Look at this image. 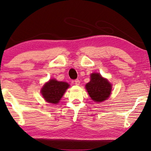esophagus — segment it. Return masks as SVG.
Instances as JSON below:
<instances>
[{
	"label": "esophagus",
	"mask_w": 151,
	"mask_h": 151,
	"mask_svg": "<svg viewBox=\"0 0 151 151\" xmlns=\"http://www.w3.org/2000/svg\"><path fill=\"white\" fill-rule=\"evenodd\" d=\"M74 83H75V84L76 85H79L80 84V80H74Z\"/></svg>",
	"instance_id": "1"
}]
</instances>
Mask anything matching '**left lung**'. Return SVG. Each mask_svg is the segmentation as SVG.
Instances as JSON below:
<instances>
[{
	"label": "left lung",
	"instance_id": "1",
	"mask_svg": "<svg viewBox=\"0 0 151 151\" xmlns=\"http://www.w3.org/2000/svg\"><path fill=\"white\" fill-rule=\"evenodd\" d=\"M91 80L85 85L86 89L92 100L102 102L109 98L112 91V84L100 73L91 74Z\"/></svg>",
	"mask_w": 151,
	"mask_h": 151
}]
</instances>
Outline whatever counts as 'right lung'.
<instances>
[{"label": "right lung", "mask_w": 151, "mask_h": 151, "mask_svg": "<svg viewBox=\"0 0 151 151\" xmlns=\"http://www.w3.org/2000/svg\"><path fill=\"white\" fill-rule=\"evenodd\" d=\"M69 86V84L65 82L51 79L43 85L40 91L43 98L47 102L57 104Z\"/></svg>", "instance_id": "right-lung-1"}]
</instances>
